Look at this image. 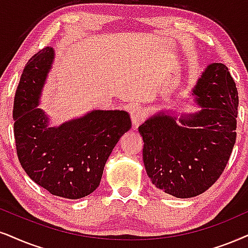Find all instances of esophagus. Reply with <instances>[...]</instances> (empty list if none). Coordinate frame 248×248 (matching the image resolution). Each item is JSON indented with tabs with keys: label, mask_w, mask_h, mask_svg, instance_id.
Segmentation results:
<instances>
[{
	"label": "esophagus",
	"mask_w": 248,
	"mask_h": 248,
	"mask_svg": "<svg viewBox=\"0 0 248 248\" xmlns=\"http://www.w3.org/2000/svg\"><path fill=\"white\" fill-rule=\"evenodd\" d=\"M145 111H144V108H140V106H136V108H133L130 109V119L135 128L139 127L140 124L145 120Z\"/></svg>",
	"instance_id": "esophagus-1"
}]
</instances>
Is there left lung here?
<instances>
[{
  "label": "left lung",
  "mask_w": 248,
  "mask_h": 248,
  "mask_svg": "<svg viewBox=\"0 0 248 248\" xmlns=\"http://www.w3.org/2000/svg\"><path fill=\"white\" fill-rule=\"evenodd\" d=\"M193 93L202 109L180 119L158 114L139 127L143 161L156 189L192 198L223 173L236 143L238 92L224 64L206 68Z\"/></svg>",
  "instance_id": "left-lung-1"
}]
</instances>
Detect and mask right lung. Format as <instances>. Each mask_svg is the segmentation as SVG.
<instances>
[{
	"mask_svg": "<svg viewBox=\"0 0 248 248\" xmlns=\"http://www.w3.org/2000/svg\"><path fill=\"white\" fill-rule=\"evenodd\" d=\"M52 48H43L27 62L14 102V131L19 162L32 180L54 196L79 199L101 183L105 162L131 121L124 111H93L48 128L36 108Z\"/></svg>",
	"mask_w": 248,
	"mask_h": 248,
	"instance_id": "obj_1",
	"label": "right lung"
}]
</instances>
